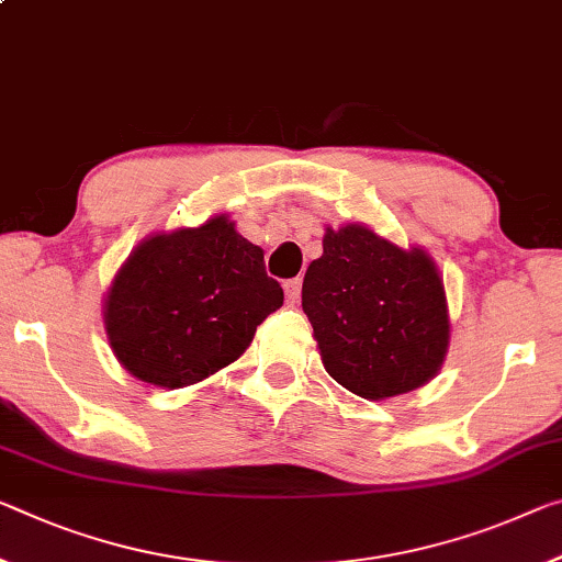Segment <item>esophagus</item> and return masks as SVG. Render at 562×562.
<instances>
[{
  "mask_svg": "<svg viewBox=\"0 0 562 562\" xmlns=\"http://www.w3.org/2000/svg\"><path fill=\"white\" fill-rule=\"evenodd\" d=\"M300 290H302V280L300 278L284 282V297H288L290 305H295V302L300 300Z\"/></svg>",
  "mask_w": 562,
  "mask_h": 562,
  "instance_id": "1",
  "label": "esophagus"
}]
</instances>
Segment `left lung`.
Returning <instances> with one entry per match:
<instances>
[{
	"instance_id": "1",
	"label": "left lung",
	"mask_w": 562,
	"mask_h": 562,
	"mask_svg": "<svg viewBox=\"0 0 562 562\" xmlns=\"http://www.w3.org/2000/svg\"><path fill=\"white\" fill-rule=\"evenodd\" d=\"M302 310L329 378L368 400L425 385L448 350V300L430 257L360 225L327 229Z\"/></svg>"
}]
</instances>
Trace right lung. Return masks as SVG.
I'll list each match as a JSON object with an SVG mask.
<instances>
[{
  "label": "right lung",
  "instance_id": "obj_1",
  "mask_svg": "<svg viewBox=\"0 0 562 562\" xmlns=\"http://www.w3.org/2000/svg\"><path fill=\"white\" fill-rule=\"evenodd\" d=\"M282 300L262 249L215 217L142 243L114 278L104 323L132 375L184 387L235 362Z\"/></svg>",
  "mask_w": 562,
  "mask_h": 562
}]
</instances>
